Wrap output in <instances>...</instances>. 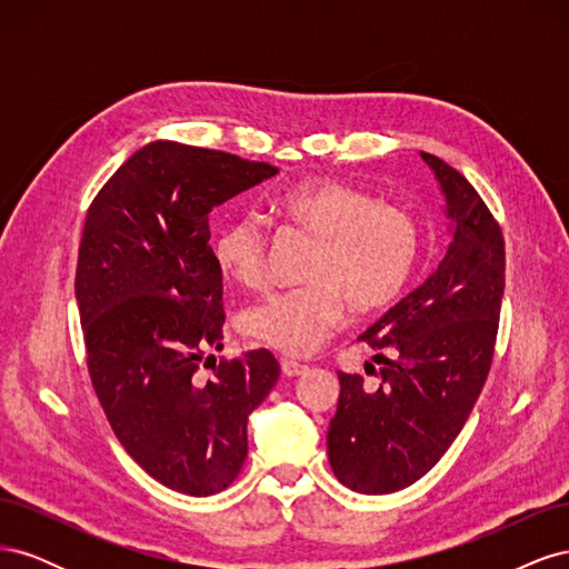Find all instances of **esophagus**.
I'll return each mask as SVG.
<instances>
[{
  "label": "esophagus",
  "mask_w": 569,
  "mask_h": 569,
  "mask_svg": "<svg viewBox=\"0 0 569 569\" xmlns=\"http://www.w3.org/2000/svg\"><path fill=\"white\" fill-rule=\"evenodd\" d=\"M280 366H282V372H284L287 377H299V375L306 372V366L297 363V360H289V358H284Z\"/></svg>",
  "instance_id": "1"
}]
</instances>
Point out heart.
I'll use <instances>...</instances> for the list:
<instances>
[{"label":"heart","instance_id":"1","mask_svg":"<svg viewBox=\"0 0 569 569\" xmlns=\"http://www.w3.org/2000/svg\"><path fill=\"white\" fill-rule=\"evenodd\" d=\"M274 203L318 237L306 270L311 282L270 291L244 308L239 327L247 337L284 356H308L341 325L347 303L356 313H375L403 295L420 253V226L406 206L332 178L291 184ZM213 253L228 278L261 287L268 261L261 216L230 218L213 239Z\"/></svg>","mask_w":569,"mask_h":569}]
</instances>
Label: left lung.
<instances>
[{
	"label": "left lung",
	"instance_id": "left-lung-1",
	"mask_svg": "<svg viewBox=\"0 0 569 569\" xmlns=\"http://www.w3.org/2000/svg\"><path fill=\"white\" fill-rule=\"evenodd\" d=\"M451 218L437 270L363 332L382 368L375 389L339 375L327 456L343 487L391 493L435 468L487 382L506 289V242L487 203L456 168L420 151Z\"/></svg>",
	"mask_w": 569,
	"mask_h": 569
}]
</instances>
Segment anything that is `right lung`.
I'll return each mask as SVG.
<instances>
[{"label": "right lung", "instance_id": "1", "mask_svg": "<svg viewBox=\"0 0 569 569\" xmlns=\"http://www.w3.org/2000/svg\"><path fill=\"white\" fill-rule=\"evenodd\" d=\"M274 173L159 140L116 170L84 218L76 299L97 399L128 456L187 496L237 479L247 420L280 377L268 349L214 360L209 381L198 375L226 322L209 216Z\"/></svg>", "mask_w": 569, "mask_h": 569}]
</instances>
